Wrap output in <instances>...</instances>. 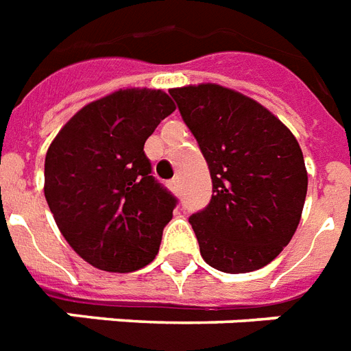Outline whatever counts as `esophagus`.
<instances>
[{
	"mask_svg": "<svg viewBox=\"0 0 351 351\" xmlns=\"http://www.w3.org/2000/svg\"><path fill=\"white\" fill-rule=\"evenodd\" d=\"M169 189L175 193V195H178V193H180V180H178V178H173V180L169 182Z\"/></svg>",
	"mask_w": 351,
	"mask_h": 351,
	"instance_id": "1",
	"label": "esophagus"
}]
</instances>
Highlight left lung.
Here are the masks:
<instances>
[{
  "instance_id": "obj_1",
  "label": "left lung",
  "mask_w": 351,
  "mask_h": 351,
  "mask_svg": "<svg viewBox=\"0 0 351 351\" xmlns=\"http://www.w3.org/2000/svg\"><path fill=\"white\" fill-rule=\"evenodd\" d=\"M208 162L213 195L191 215L202 258L224 273L261 269L300 222L308 173L299 142L266 107L215 84L171 89Z\"/></svg>"
}]
</instances>
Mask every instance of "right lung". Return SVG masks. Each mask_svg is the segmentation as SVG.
I'll return each instance as SVG.
<instances>
[{
    "instance_id": "add662e5",
    "label": "right lung",
    "mask_w": 351,
    "mask_h": 351,
    "mask_svg": "<svg viewBox=\"0 0 351 351\" xmlns=\"http://www.w3.org/2000/svg\"><path fill=\"white\" fill-rule=\"evenodd\" d=\"M175 111L164 90L120 89L78 111L45 156V198L71 247L98 269L147 266L176 200L143 145Z\"/></svg>"
}]
</instances>
